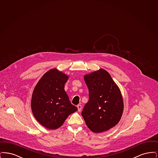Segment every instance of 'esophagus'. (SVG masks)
<instances>
[{
    "instance_id": "1",
    "label": "esophagus",
    "mask_w": 158,
    "mask_h": 158,
    "mask_svg": "<svg viewBox=\"0 0 158 158\" xmlns=\"http://www.w3.org/2000/svg\"><path fill=\"white\" fill-rule=\"evenodd\" d=\"M77 107L78 111H81L82 110V105L79 104V105H77Z\"/></svg>"
}]
</instances>
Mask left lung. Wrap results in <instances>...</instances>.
Listing matches in <instances>:
<instances>
[{
    "label": "left lung",
    "instance_id": "1",
    "mask_svg": "<svg viewBox=\"0 0 158 158\" xmlns=\"http://www.w3.org/2000/svg\"><path fill=\"white\" fill-rule=\"evenodd\" d=\"M89 89V100L82 115L94 133L108 130L118 123L123 112L120 90L110 75L104 69L84 76Z\"/></svg>",
    "mask_w": 158,
    "mask_h": 158
}]
</instances>
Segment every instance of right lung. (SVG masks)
Masks as SVG:
<instances>
[{
	"label": "right lung",
	"mask_w": 158,
	"mask_h": 158,
	"mask_svg": "<svg viewBox=\"0 0 158 158\" xmlns=\"http://www.w3.org/2000/svg\"><path fill=\"white\" fill-rule=\"evenodd\" d=\"M68 76L57 69L45 73L33 91L31 109L36 120L48 129H56L77 110L64 90Z\"/></svg>",
	"instance_id": "obj_1"
}]
</instances>
